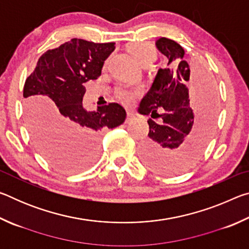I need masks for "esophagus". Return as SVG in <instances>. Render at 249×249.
<instances>
[{"mask_svg":"<svg viewBox=\"0 0 249 249\" xmlns=\"http://www.w3.org/2000/svg\"><path fill=\"white\" fill-rule=\"evenodd\" d=\"M134 119H135V116H134V114H132V113H127V117H126V123L127 124H129V123H132V122L134 121Z\"/></svg>","mask_w":249,"mask_h":249,"instance_id":"1","label":"esophagus"}]
</instances>
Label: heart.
<instances>
[{"label": "heart", "instance_id": "obj_1", "mask_svg": "<svg viewBox=\"0 0 249 249\" xmlns=\"http://www.w3.org/2000/svg\"><path fill=\"white\" fill-rule=\"evenodd\" d=\"M129 52L133 54L134 58L140 62L142 66L147 67L155 60L156 50L150 44L147 43H136L133 44L129 47ZM107 61H105V65ZM140 95V92L135 90H126V89H119L116 92V96L122 103L124 104H132L134 100Z\"/></svg>", "mask_w": 249, "mask_h": 249}]
</instances>
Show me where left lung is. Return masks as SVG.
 I'll list each match as a JSON object with an SVG mask.
<instances>
[{
    "label": "left lung",
    "instance_id": "8db88e82",
    "mask_svg": "<svg viewBox=\"0 0 249 249\" xmlns=\"http://www.w3.org/2000/svg\"><path fill=\"white\" fill-rule=\"evenodd\" d=\"M168 58L160 68L138 112L150 115L148 138L142 142V162L163 175H177L195 165L212 133L217 113L216 94L212 80L202 74L196 82V99L189 98L190 67L184 50L175 40L161 37L156 41ZM160 113H159V112ZM155 118H160L158 124Z\"/></svg>",
    "mask_w": 249,
    "mask_h": 249
}]
</instances>
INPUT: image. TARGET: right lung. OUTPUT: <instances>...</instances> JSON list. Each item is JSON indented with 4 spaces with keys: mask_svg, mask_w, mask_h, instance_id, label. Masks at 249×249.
<instances>
[{
    "mask_svg": "<svg viewBox=\"0 0 249 249\" xmlns=\"http://www.w3.org/2000/svg\"><path fill=\"white\" fill-rule=\"evenodd\" d=\"M114 45L71 39L41 54L25 81L28 129L37 149L59 170L72 172L91 166L98 158L101 133L126 119L117 103L93 112L82 105L83 83L100 77Z\"/></svg>",
    "mask_w": 249,
    "mask_h": 249,
    "instance_id": "1",
    "label": "right lung"
}]
</instances>
